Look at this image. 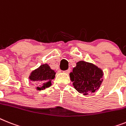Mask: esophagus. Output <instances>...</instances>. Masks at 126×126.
Instances as JSON below:
<instances>
[{
  "mask_svg": "<svg viewBox=\"0 0 126 126\" xmlns=\"http://www.w3.org/2000/svg\"><path fill=\"white\" fill-rule=\"evenodd\" d=\"M70 71H71V69H68L67 70L64 71V72L65 73H67V74H69V73H70Z\"/></svg>",
  "mask_w": 126,
  "mask_h": 126,
  "instance_id": "34e87169",
  "label": "esophagus"
}]
</instances>
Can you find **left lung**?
I'll use <instances>...</instances> for the list:
<instances>
[{
    "label": "left lung",
    "instance_id": "obj_1",
    "mask_svg": "<svg viewBox=\"0 0 126 126\" xmlns=\"http://www.w3.org/2000/svg\"><path fill=\"white\" fill-rule=\"evenodd\" d=\"M69 73L73 86L84 95L98 90L103 81L104 72L101 68L91 62L80 61Z\"/></svg>",
    "mask_w": 126,
    "mask_h": 126
}]
</instances>
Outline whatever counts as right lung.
<instances>
[{
    "label": "right lung",
    "instance_id": "1",
    "mask_svg": "<svg viewBox=\"0 0 126 126\" xmlns=\"http://www.w3.org/2000/svg\"><path fill=\"white\" fill-rule=\"evenodd\" d=\"M55 74V70L51 69L47 64H44L33 70L29 76V79L35 82L37 90L41 91L51 86Z\"/></svg>",
    "mask_w": 126,
    "mask_h": 126
}]
</instances>
